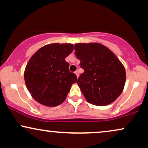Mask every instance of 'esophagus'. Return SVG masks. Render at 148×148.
<instances>
[{
	"mask_svg": "<svg viewBox=\"0 0 148 148\" xmlns=\"http://www.w3.org/2000/svg\"><path fill=\"white\" fill-rule=\"evenodd\" d=\"M75 74L76 75V76H77V78H78V76H79V73H78V70H76V71H75Z\"/></svg>",
	"mask_w": 148,
	"mask_h": 148,
	"instance_id": "esophagus-1",
	"label": "esophagus"
}]
</instances>
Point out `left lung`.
Wrapping results in <instances>:
<instances>
[{"label":"left lung","instance_id":"1","mask_svg":"<svg viewBox=\"0 0 148 148\" xmlns=\"http://www.w3.org/2000/svg\"><path fill=\"white\" fill-rule=\"evenodd\" d=\"M75 55L84 72L77 84L88 103L107 106L123 92L126 82L125 67L111 50L100 43H77Z\"/></svg>","mask_w":148,"mask_h":148}]
</instances>
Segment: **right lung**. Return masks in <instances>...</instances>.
Returning <instances> with one entry per match:
<instances>
[{
    "instance_id": "obj_1",
    "label": "right lung",
    "mask_w": 148,
    "mask_h": 148,
    "mask_svg": "<svg viewBox=\"0 0 148 148\" xmlns=\"http://www.w3.org/2000/svg\"><path fill=\"white\" fill-rule=\"evenodd\" d=\"M74 49L70 43L41 47L31 57L24 71L27 90L37 102L49 107L62 103L77 77L65 59Z\"/></svg>"
}]
</instances>
